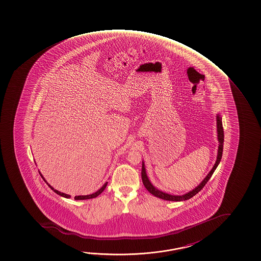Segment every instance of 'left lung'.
Instances as JSON below:
<instances>
[{
    "mask_svg": "<svg viewBox=\"0 0 261 261\" xmlns=\"http://www.w3.org/2000/svg\"><path fill=\"white\" fill-rule=\"evenodd\" d=\"M217 124H218V142H219L217 161H216V164H215V166L212 168V170L210 172V174L206 175V177L202 181V183L197 188H195L194 190L190 191L188 194H186L184 196H173V195H169V194H167V193L162 192V191L156 189L153 185L150 183L148 177L146 175V173H145V166H144V163H143L141 172L142 181H143V184L145 186V188L147 189V191L151 193L152 195H154V197H159V198H162L164 200L168 201L188 200L189 198L194 197L195 195H197V193L199 192L201 189L205 187V184L207 183V181L210 179V177L213 175L214 172L216 170V168L218 167V164H219L220 160H221V158H222L223 144H224V129H223L222 118L220 117L219 115H218V116H217Z\"/></svg>",
    "mask_w": 261,
    "mask_h": 261,
    "instance_id": "obj_1",
    "label": "left lung"
}]
</instances>
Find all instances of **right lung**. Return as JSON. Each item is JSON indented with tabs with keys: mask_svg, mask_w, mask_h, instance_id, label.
<instances>
[{
	"mask_svg": "<svg viewBox=\"0 0 261 261\" xmlns=\"http://www.w3.org/2000/svg\"><path fill=\"white\" fill-rule=\"evenodd\" d=\"M40 175H41V174H40ZM41 176H42V177H43V179L45 181V179L43 178V175H41ZM45 182H46V181H45ZM107 184H108V182H107L106 184L103 185V187L100 188L98 191H96V192L94 193V194H92V195H88V196H75V197H74V199H75V200H84V199H91V198H94V197H98L99 195H100L101 193L103 192V190L106 189ZM48 186H49V188L53 189L56 194H58V195L61 196V197H66V198H70V197H71V196H69V195H66V194H64V193L59 192V191H57L56 189H54V188H51L50 185L48 184Z\"/></svg>",
	"mask_w": 261,
	"mask_h": 261,
	"instance_id": "obj_1",
	"label": "right lung"
}]
</instances>
